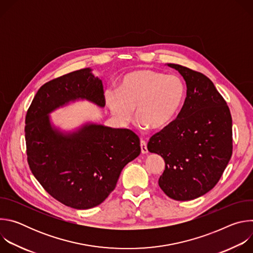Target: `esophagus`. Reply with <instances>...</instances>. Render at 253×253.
I'll return each instance as SVG.
<instances>
[{"mask_svg":"<svg viewBox=\"0 0 253 253\" xmlns=\"http://www.w3.org/2000/svg\"><path fill=\"white\" fill-rule=\"evenodd\" d=\"M140 147H141V152H142L143 154H146V153H148L147 143H146V141L141 140V141H140Z\"/></svg>","mask_w":253,"mask_h":253,"instance_id":"1","label":"esophagus"}]
</instances>
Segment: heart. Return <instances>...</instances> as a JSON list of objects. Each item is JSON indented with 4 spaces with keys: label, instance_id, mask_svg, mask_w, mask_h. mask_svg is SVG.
Here are the masks:
<instances>
[{
    "label": "heart",
    "instance_id": "obj_1",
    "mask_svg": "<svg viewBox=\"0 0 253 253\" xmlns=\"http://www.w3.org/2000/svg\"><path fill=\"white\" fill-rule=\"evenodd\" d=\"M186 98V87L176 75L143 69L126 74L119 91L105 92L112 115L122 124L129 123L136 109L142 127L162 130L177 117Z\"/></svg>",
    "mask_w": 253,
    "mask_h": 253
}]
</instances>
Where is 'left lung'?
Listing matches in <instances>:
<instances>
[{"label":"left lung","instance_id":"left-lung-1","mask_svg":"<svg viewBox=\"0 0 253 253\" xmlns=\"http://www.w3.org/2000/svg\"><path fill=\"white\" fill-rule=\"evenodd\" d=\"M167 65L184 78L186 98L177 118L150 138L147 148L165 161L160 188L174 200L186 201L219 181L232 155V118L209 78L181 65Z\"/></svg>","mask_w":253,"mask_h":253}]
</instances>
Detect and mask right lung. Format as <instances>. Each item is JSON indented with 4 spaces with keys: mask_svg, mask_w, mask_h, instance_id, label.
<instances>
[{
    "mask_svg": "<svg viewBox=\"0 0 253 253\" xmlns=\"http://www.w3.org/2000/svg\"><path fill=\"white\" fill-rule=\"evenodd\" d=\"M88 100L105 106L102 80L90 68L44 84L26 115L25 138L30 169L56 200L75 209L101 204L115 189L122 169L141 152L129 129L86 123L73 132L52 125L49 114L69 102Z\"/></svg>",
    "mask_w": 253,
    "mask_h": 253,
    "instance_id": "add662e5",
    "label": "right lung"
}]
</instances>
